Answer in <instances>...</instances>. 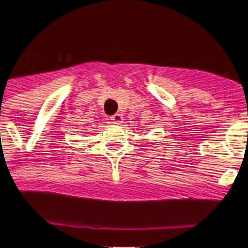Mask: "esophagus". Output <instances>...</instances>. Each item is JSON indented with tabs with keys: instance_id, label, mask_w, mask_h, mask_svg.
<instances>
[{
	"instance_id": "34e87169",
	"label": "esophagus",
	"mask_w": 248,
	"mask_h": 248,
	"mask_svg": "<svg viewBox=\"0 0 248 248\" xmlns=\"http://www.w3.org/2000/svg\"><path fill=\"white\" fill-rule=\"evenodd\" d=\"M110 120H111V123H114V124H120V123L123 122V116L120 115V114H115V115L110 116Z\"/></svg>"
}]
</instances>
